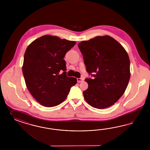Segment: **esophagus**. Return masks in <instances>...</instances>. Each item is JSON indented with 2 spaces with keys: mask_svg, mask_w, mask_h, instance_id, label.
<instances>
[{
  "mask_svg": "<svg viewBox=\"0 0 150 150\" xmlns=\"http://www.w3.org/2000/svg\"><path fill=\"white\" fill-rule=\"evenodd\" d=\"M83 81V79H81V78H77V82H79V83H80V82H81Z\"/></svg>",
  "mask_w": 150,
  "mask_h": 150,
  "instance_id": "1",
  "label": "esophagus"
}]
</instances>
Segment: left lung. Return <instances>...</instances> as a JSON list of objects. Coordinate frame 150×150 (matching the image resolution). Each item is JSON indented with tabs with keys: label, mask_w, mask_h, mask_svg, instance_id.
Masks as SVG:
<instances>
[{
	"label": "left lung",
	"mask_w": 150,
	"mask_h": 150,
	"mask_svg": "<svg viewBox=\"0 0 150 150\" xmlns=\"http://www.w3.org/2000/svg\"><path fill=\"white\" fill-rule=\"evenodd\" d=\"M78 47L87 71L94 77L85 79L88 87L83 92L85 100L98 109L112 105L123 95L130 80V63L127 52L109 36L82 41Z\"/></svg>",
	"instance_id": "1"
}]
</instances>
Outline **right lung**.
Returning <instances> with one entry per match:
<instances>
[{
  "label": "right lung",
  "mask_w": 150,
  "mask_h": 150,
  "mask_svg": "<svg viewBox=\"0 0 150 150\" xmlns=\"http://www.w3.org/2000/svg\"><path fill=\"white\" fill-rule=\"evenodd\" d=\"M76 42L45 35L28 46L24 55L23 73L27 88L41 105L52 107L65 100L75 77L66 75L67 52ZM60 70L64 71L60 75Z\"/></svg>",
  "instance_id": "right-lung-1"
}]
</instances>
